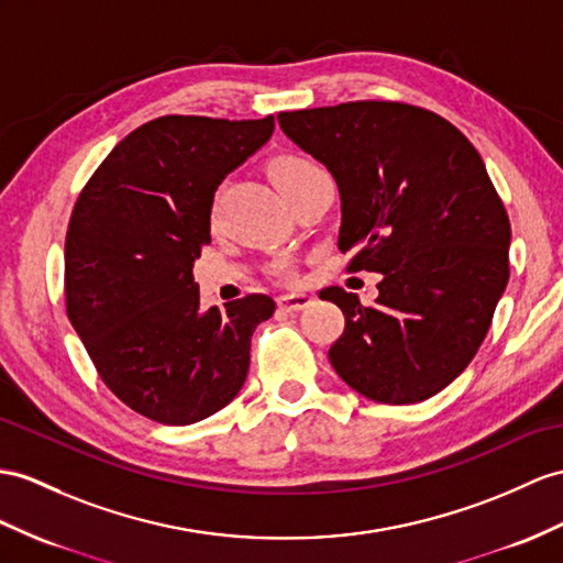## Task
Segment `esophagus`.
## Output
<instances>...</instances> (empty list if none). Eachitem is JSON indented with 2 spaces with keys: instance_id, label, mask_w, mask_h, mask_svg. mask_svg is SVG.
I'll use <instances>...</instances> for the list:
<instances>
[{
  "instance_id": "34e87169",
  "label": "esophagus",
  "mask_w": 563,
  "mask_h": 563,
  "mask_svg": "<svg viewBox=\"0 0 563 563\" xmlns=\"http://www.w3.org/2000/svg\"><path fill=\"white\" fill-rule=\"evenodd\" d=\"M312 296L310 294H284L279 296V308L286 312H298V310H306L312 303Z\"/></svg>"
}]
</instances>
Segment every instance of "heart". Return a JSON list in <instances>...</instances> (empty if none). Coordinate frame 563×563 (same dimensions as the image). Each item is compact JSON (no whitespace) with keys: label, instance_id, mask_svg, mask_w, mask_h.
Here are the masks:
<instances>
[{"label":"heart","instance_id":"b5f03b06","mask_svg":"<svg viewBox=\"0 0 563 563\" xmlns=\"http://www.w3.org/2000/svg\"><path fill=\"white\" fill-rule=\"evenodd\" d=\"M318 172H322V169L318 167V164H314V162L308 159V157H303V155H284V157H277V159L272 162V167H269L272 181H274V186L279 188L282 196H284L289 188H294L296 184L303 181V178H308V176H312V174H318ZM279 272L284 274L286 269L279 267Z\"/></svg>","mask_w":563,"mask_h":563}]
</instances>
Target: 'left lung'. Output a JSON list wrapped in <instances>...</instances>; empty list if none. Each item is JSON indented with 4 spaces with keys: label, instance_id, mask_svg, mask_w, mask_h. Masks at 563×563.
I'll use <instances>...</instances> for the list:
<instances>
[{
    "label": "left lung",
    "instance_id": "obj_1",
    "mask_svg": "<svg viewBox=\"0 0 563 563\" xmlns=\"http://www.w3.org/2000/svg\"><path fill=\"white\" fill-rule=\"evenodd\" d=\"M277 119L334 176L349 272L382 274L373 306L339 286L320 291L346 320L329 363L379 404L440 394L473 361L509 282L511 224L483 157L454 123L404 102Z\"/></svg>",
    "mask_w": 563,
    "mask_h": 563
}]
</instances>
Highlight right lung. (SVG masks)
I'll return each mask as SVG.
<instances>
[{
    "instance_id": "right-lung-1",
    "label": "right lung",
    "mask_w": 563,
    "mask_h": 563,
    "mask_svg": "<svg viewBox=\"0 0 563 563\" xmlns=\"http://www.w3.org/2000/svg\"><path fill=\"white\" fill-rule=\"evenodd\" d=\"M274 117L169 114L143 123L80 190L64 249L66 312L104 385L135 413L190 424L241 391L274 300L200 308L194 263L214 190L263 147Z\"/></svg>"
}]
</instances>
